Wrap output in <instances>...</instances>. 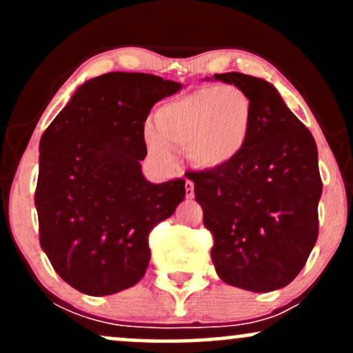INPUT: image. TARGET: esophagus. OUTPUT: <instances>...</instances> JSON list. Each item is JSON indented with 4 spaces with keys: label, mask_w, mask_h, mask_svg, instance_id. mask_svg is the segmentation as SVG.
<instances>
[{
    "label": "esophagus",
    "mask_w": 353,
    "mask_h": 353,
    "mask_svg": "<svg viewBox=\"0 0 353 353\" xmlns=\"http://www.w3.org/2000/svg\"><path fill=\"white\" fill-rule=\"evenodd\" d=\"M185 197L188 199H192L194 197V182L192 181H185Z\"/></svg>",
    "instance_id": "34e87169"
}]
</instances>
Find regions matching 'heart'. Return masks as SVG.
<instances>
[{
  "mask_svg": "<svg viewBox=\"0 0 353 353\" xmlns=\"http://www.w3.org/2000/svg\"><path fill=\"white\" fill-rule=\"evenodd\" d=\"M252 114V103L241 88L225 84L194 89L157 109L158 131L151 125L144 129L145 145L161 163H172L171 145H176L185 148L197 168H222L245 149Z\"/></svg>",
  "mask_w": 353,
  "mask_h": 353,
  "instance_id": "obj_1",
  "label": "heart"
}]
</instances>
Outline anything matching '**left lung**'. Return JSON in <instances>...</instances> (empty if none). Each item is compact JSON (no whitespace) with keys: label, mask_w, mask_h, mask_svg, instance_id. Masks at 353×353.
I'll list each match as a JSON object with an SVG mask.
<instances>
[{"label":"left lung","mask_w":353,"mask_h":353,"mask_svg":"<svg viewBox=\"0 0 353 353\" xmlns=\"http://www.w3.org/2000/svg\"><path fill=\"white\" fill-rule=\"evenodd\" d=\"M214 78L249 96V143L232 163L185 177L214 236L219 277L250 292H272L297 277L317 242V144L270 83L242 72Z\"/></svg>","instance_id":"obj_1"}]
</instances>
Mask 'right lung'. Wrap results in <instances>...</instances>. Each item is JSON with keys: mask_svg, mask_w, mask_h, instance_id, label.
I'll list each match as a JSON object with an SVG mask.
<instances>
[{"mask_svg": "<svg viewBox=\"0 0 353 353\" xmlns=\"http://www.w3.org/2000/svg\"><path fill=\"white\" fill-rule=\"evenodd\" d=\"M181 88L145 72H108L81 84L41 136L39 244L79 292L136 285L151 259L149 232L184 201V179L152 184L141 169L145 119Z\"/></svg>", "mask_w": 353, "mask_h": 353, "instance_id": "right-lung-1", "label": "right lung"}]
</instances>
